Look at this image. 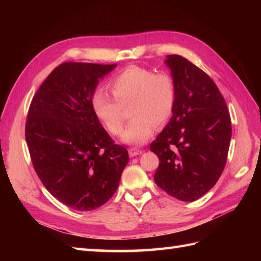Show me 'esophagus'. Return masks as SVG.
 <instances>
[{
    "label": "esophagus",
    "instance_id": "34e87169",
    "mask_svg": "<svg viewBox=\"0 0 261 261\" xmlns=\"http://www.w3.org/2000/svg\"><path fill=\"white\" fill-rule=\"evenodd\" d=\"M142 153V150H140V149H136V148H131L129 149V156L130 157H136L138 156V154Z\"/></svg>",
    "mask_w": 261,
    "mask_h": 261
}]
</instances>
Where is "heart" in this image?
<instances>
[{
	"label": "heart",
	"instance_id": "1",
	"mask_svg": "<svg viewBox=\"0 0 261 261\" xmlns=\"http://www.w3.org/2000/svg\"><path fill=\"white\" fill-rule=\"evenodd\" d=\"M113 94L103 91L92 96V110L111 135L121 134L124 121L123 108L130 107L132 119L122 135V141L139 146L152 137L157 126H164L173 116L176 105V85L168 74L140 66H130L109 83Z\"/></svg>",
	"mask_w": 261,
	"mask_h": 261
}]
</instances>
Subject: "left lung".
Here are the masks:
<instances>
[{"label":"left lung","mask_w":261,"mask_h":261,"mask_svg":"<svg viewBox=\"0 0 261 261\" xmlns=\"http://www.w3.org/2000/svg\"><path fill=\"white\" fill-rule=\"evenodd\" d=\"M165 64L176 85L173 116L150 145L159 158L156 184L184 202L196 201L222 175L232 136L230 113L218 86L178 55Z\"/></svg>","instance_id":"obj_1"}]
</instances>
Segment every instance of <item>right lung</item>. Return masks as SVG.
Segmentation results:
<instances>
[{
    "mask_svg": "<svg viewBox=\"0 0 261 261\" xmlns=\"http://www.w3.org/2000/svg\"><path fill=\"white\" fill-rule=\"evenodd\" d=\"M114 65L64 63L33 96L25 124L31 162L42 184L59 202L92 211L118 190L129 163L94 115L92 96Z\"/></svg>",
    "mask_w": 261,
    "mask_h": 261,
    "instance_id": "right-lung-1",
    "label": "right lung"
}]
</instances>
